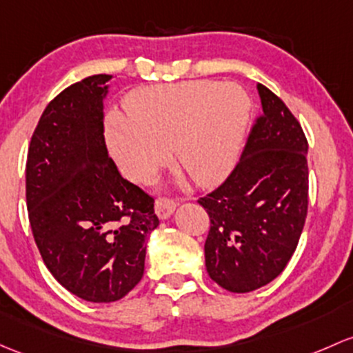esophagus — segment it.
Here are the masks:
<instances>
[{"label": "esophagus", "mask_w": 353, "mask_h": 353, "mask_svg": "<svg viewBox=\"0 0 353 353\" xmlns=\"http://www.w3.org/2000/svg\"><path fill=\"white\" fill-rule=\"evenodd\" d=\"M176 210V203L172 199L167 198H157L155 199V213L161 220H167V218L172 214V211Z\"/></svg>", "instance_id": "34e87169"}]
</instances>
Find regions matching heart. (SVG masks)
<instances>
[{
	"label": "heart",
	"instance_id": "heart-1",
	"mask_svg": "<svg viewBox=\"0 0 353 353\" xmlns=\"http://www.w3.org/2000/svg\"><path fill=\"white\" fill-rule=\"evenodd\" d=\"M127 117L106 127L111 155L133 181L150 179L172 147L177 167L198 186L221 183L235 167L250 118L243 89L218 81H186L130 92Z\"/></svg>",
	"mask_w": 353,
	"mask_h": 353
}]
</instances>
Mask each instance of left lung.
<instances>
[{
	"label": "left lung",
	"mask_w": 353,
	"mask_h": 353,
	"mask_svg": "<svg viewBox=\"0 0 353 353\" xmlns=\"http://www.w3.org/2000/svg\"><path fill=\"white\" fill-rule=\"evenodd\" d=\"M262 114L239 164L198 203L210 216L206 270L230 292L276 279L291 261L307 214V140L294 114L257 84Z\"/></svg>",
	"instance_id": "obj_1"
}]
</instances>
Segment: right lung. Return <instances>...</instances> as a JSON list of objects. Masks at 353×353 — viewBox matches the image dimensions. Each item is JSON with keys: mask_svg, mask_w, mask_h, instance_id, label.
Returning a JSON list of instances; mask_svg holds the SVG:
<instances>
[{"mask_svg": "<svg viewBox=\"0 0 353 353\" xmlns=\"http://www.w3.org/2000/svg\"><path fill=\"white\" fill-rule=\"evenodd\" d=\"M111 79L70 84L43 110L27 155V208L43 264L91 303H113L140 283L147 239L159 226L154 198L118 172L105 142Z\"/></svg>", "mask_w": 353, "mask_h": 353, "instance_id": "add662e5", "label": "right lung"}]
</instances>
